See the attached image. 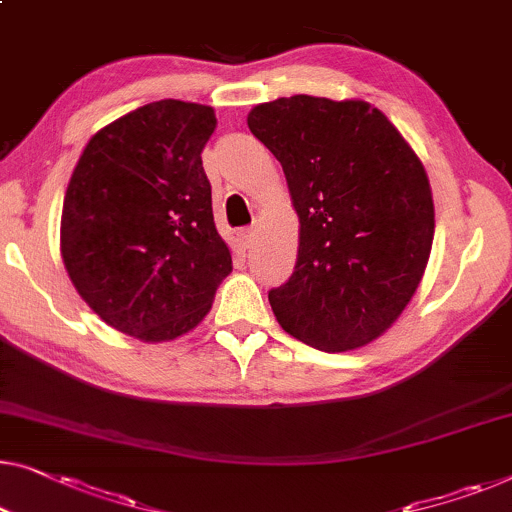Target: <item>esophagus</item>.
I'll use <instances>...</instances> for the list:
<instances>
[{
  "mask_svg": "<svg viewBox=\"0 0 512 512\" xmlns=\"http://www.w3.org/2000/svg\"><path fill=\"white\" fill-rule=\"evenodd\" d=\"M256 226H249V228H242L240 231V240H242V244H244V249H251L254 247V242H256Z\"/></svg>",
  "mask_w": 512,
  "mask_h": 512,
  "instance_id": "34e87169",
  "label": "esophagus"
}]
</instances>
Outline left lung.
Instances as JSON below:
<instances>
[{
	"mask_svg": "<svg viewBox=\"0 0 512 512\" xmlns=\"http://www.w3.org/2000/svg\"><path fill=\"white\" fill-rule=\"evenodd\" d=\"M247 124L284 168L300 219L291 279L270 291L281 328L318 351L388 332L425 274L434 201L425 166L379 108L295 94Z\"/></svg>",
	"mask_w": 512,
	"mask_h": 512,
	"instance_id": "8db88e82",
	"label": "left lung"
}]
</instances>
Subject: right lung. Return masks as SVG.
<instances>
[{"label": "right lung", "mask_w": 512, "mask_h": 512, "mask_svg": "<svg viewBox=\"0 0 512 512\" xmlns=\"http://www.w3.org/2000/svg\"><path fill=\"white\" fill-rule=\"evenodd\" d=\"M214 129L203 103H147L94 133L66 187L59 249L71 284L140 342L194 330L233 270L201 159Z\"/></svg>", "instance_id": "right-lung-1"}]
</instances>
